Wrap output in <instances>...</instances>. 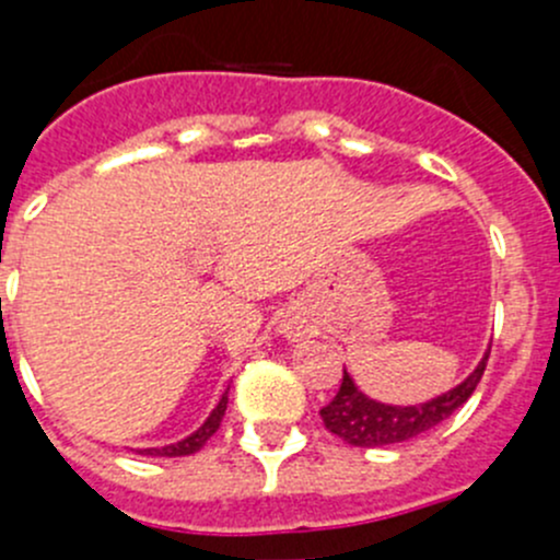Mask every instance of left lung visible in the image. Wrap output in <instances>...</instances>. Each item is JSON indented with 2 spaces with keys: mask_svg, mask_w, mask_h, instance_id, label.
Masks as SVG:
<instances>
[{
  "mask_svg": "<svg viewBox=\"0 0 560 560\" xmlns=\"http://www.w3.org/2000/svg\"><path fill=\"white\" fill-rule=\"evenodd\" d=\"M488 354H485L482 363L474 369V374L463 385L420 406L376 404V400L365 398L354 387V382L349 380L347 371H343L338 393L332 395L330 404L322 406L319 417L327 431L336 433L341 442L352 444V447H387V444L409 442V439L420 436V433L431 431L439 422L447 420L450 415H455L471 398V393L477 389L485 374Z\"/></svg>",
  "mask_w": 560,
  "mask_h": 560,
  "instance_id": "8db88e82",
  "label": "left lung"
}]
</instances>
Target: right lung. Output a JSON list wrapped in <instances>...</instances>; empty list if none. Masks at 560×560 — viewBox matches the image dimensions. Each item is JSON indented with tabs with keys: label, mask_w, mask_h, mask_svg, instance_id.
Here are the masks:
<instances>
[{
	"label": "right lung",
	"mask_w": 560,
	"mask_h": 560,
	"mask_svg": "<svg viewBox=\"0 0 560 560\" xmlns=\"http://www.w3.org/2000/svg\"><path fill=\"white\" fill-rule=\"evenodd\" d=\"M224 411H228V393L222 395V400H219L217 409L211 411V417H208L206 422H202L200 431H195L191 436H186L184 442L178 444H171V447H154V450H140V455H160V457H180V455H191L197 453V450L202 447V444L208 442V439L213 436V433L219 431V425H222V417Z\"/></svg>",
	"instance_id": "obj_1"
}]
</instances>
